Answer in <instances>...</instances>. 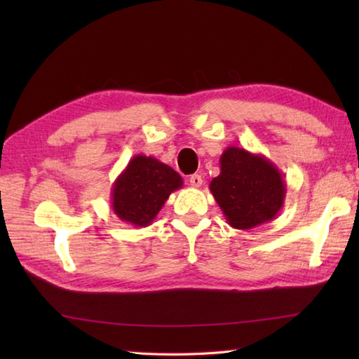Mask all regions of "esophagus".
Returning a JSON list of instances; mask_svg holds the SVG:
<instances>
[{
  "label": "esophagus",
  "mask_w": 359,
  "mask_h": 359,
  "mask_svg": "<svg viewBox=\"0 0 359 359\" xmlns=\"http://www.w3.org/2000/svg\"><path fill=\"white\" fill-rule=\"evenodd\" d=\"M202 175H199V174H193L191 177H189V185L191 187H194V188H199V187H202Z\"/></svg>",
  "instance_id": "esophagus-1"
}]
</instances>
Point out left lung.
<instances>
[{
  "label": "left lung",
  "instance_id": "obj_1",
  "mask_svg": "<svg viewBox=\"0 0 359 359\" xmlns=\"http://www.w3.org/2000/svg\"><path fill=\"white\" fill-rule=\"evenodd\" d=\"M220 174L210 191L228 225L251 230L278 216L285 201L287 185L279 168L262 154L228 147L220 156Z\"/></svg>",
  "mask_w": 359,
  "mask_h": 359
}]
</instances>
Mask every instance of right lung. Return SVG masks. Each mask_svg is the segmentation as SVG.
<instances>
[{
	"label": "right lung",
	"instance_id": "obj_1",
	"mask_svg": "<svg viewBox=\"0 0 359 359\" xmlns=\"http://www.w3.org/2000/svg\"><path fill=\"white\" fill-rule=\"evenodd\" d=\"M184 187L180 174L156 157L134 156L112 184L111 207L121 222L148 226L171 193Z\"/></svg>",
	"mask_w": 359,
	"mask_h": 359
}]
</instances>
